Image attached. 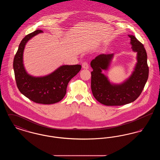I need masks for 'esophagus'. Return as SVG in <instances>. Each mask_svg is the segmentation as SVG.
Instances as JSON below:
<instances>
[{
  "instance_id": "obj_1",
  "label": "esophagus",
  "mask_w": 160,
  "mask_h": 160,
  "mask_svg": "<svg viewBox=\"0 0 160 160\" xmlns=\"http://www.w3.org/2000/svg\"><path fill=\"white\" fill-rule=\"evenodd\" d=\"M82 68L83 69H88L89 65L86 62H84L82 63Z\"/></svg>"
}]
</instances>
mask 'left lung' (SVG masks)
Returning <instances> with one entry per match:
<instances>
[{
  "label": "left lung",
  "instance_id": "8db88e82",
  "mask_svg": "<svg viewBox=\"0 0 160 160\" xmlns=\"http://www.w3.org/2000/svg\"><path fill=\"white\" fill-rule=\"evenodd\" d=\"M134 52L137 53V63L128 78L121 83L111 82L102 73L109 68L114 54H101L91 62V89L95 98L110 106H123L134 101L143 90L149 76L147 53L144 46L133 35H128Z\"/></svg>",
  "mask_w": 160,
  "mask_h": 160
}]
</instances>
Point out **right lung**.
I'll use <instances>...</instances> for the list:
<instances>
[{
  "label": "right lung",
  "instance_id": "1",
  "mask_svg": "<svg viewBox=\"0 0 160 160\" xmlns=\"http://www.w3.org/2000/svg\"><path fill=\"white\" fill-rule=\"evenodd\" d=\"M42 32L37 30L23 38L15 54L13 68L17 88L23 95L36 103L52 104L63 98L69 82L80 71L82 66L62 65L44 76H33L28 74L23 63L25 46L31 39Z\"/></svg>",
  "mask_w": 160,
  "mask_h": 160
}]
</instances>
